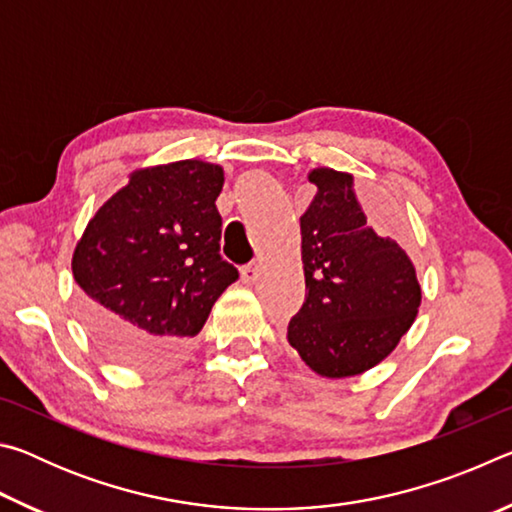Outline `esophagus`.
Wrapping results in <instances>:
<instances>
[{"instance_id":"34e87169","label":"esophagus","mask_w":512,"mask_h":512,"mask_svg":"<svg viewBox=\"0 0 512 512\" xmlns=\"http://www.w3.org/2000/svg\"><path fill=\"white\" fill-rule=\"evenodd\" d=\"M257 277H259V262H250L241 268V280L244 282L253 284V282H257Z\"/></svg>"}]
</instances>
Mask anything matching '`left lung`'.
Returning a JSON list of instances; mask_svg holds the SVG:
<instances>
[{"label":"left lung","mask_w":512,"mask_h":512,"mask_svg":"<svg viewBox=\"0 0 512 512\" xmlns=\"http://www.w3.org/2000/svg\"><path fill=\"white\" fill-rule=\"evenodd\" d=\"M309 180L318 194L300 216L307 293L287 339L318 375L352 377L395 350L422 291L402 246L370 228L350 173L314 169Z\"/></svg>","instance_id":"1"}]
</instances>
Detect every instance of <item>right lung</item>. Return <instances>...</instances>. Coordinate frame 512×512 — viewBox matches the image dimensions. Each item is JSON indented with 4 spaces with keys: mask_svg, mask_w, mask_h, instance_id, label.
<instances>
[{
    "mask_svg": "<svg viewBox=\"0 0 512 512\" xmlns=\"http://www.w3.org/2000/svg\"><path fill=\"white\" fill-rule=\"evenodd\" d=\"M221 187L223 169L203 160L135 171L88 223L72 273L83 323L112 359H173L239 280L219 253Z\"/></svg>",
    "mask_w": 512,
    "mask_h": 512,
    "instance_id": "right-lung-1",
    "label": "right lung"
}]
</instances>
